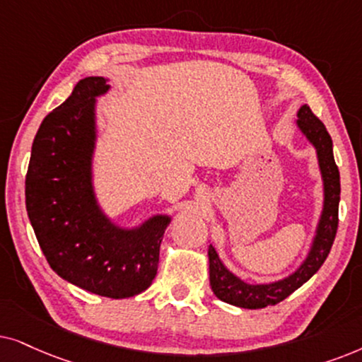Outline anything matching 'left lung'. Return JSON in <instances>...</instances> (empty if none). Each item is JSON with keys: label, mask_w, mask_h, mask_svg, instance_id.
I'll use <instances>...</instances> for the list:
<instances>
[{"label": "left lung", "mask_w": 362, "mask_h": 362, "mask_svg": "<svg viewBox=\"0 0 362 362\" xmlns=\"http://www.w3.org/2000/svg\"><path fill=\"white\" fill-rule=\"evenodd\" d=\"M298 129L305 136L313 147L316 148L317 165H320L322 178V211L313 237L311 248L306 258L296 268V272L288 274L286 278L272 283H253L243 281L237 274L231 273L221 262L214 245L209 247V268H210V286L218 300L228 305L258 310L283 301L285 298L305 285L313 274L321 268L327 255L331 252L338 231V210H339V170L332 156V141L327 134L325 124L313 114L310 105H301L298 110Z\"/></svg>", "instance_id": "obj_1"}]
</instances>
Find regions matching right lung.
Here are the masks:
<instances>
[{
    "instance_id": "1",
    "label": "right lung",
    "mask_w": 362,
    "mask_h": 362,
    "mask_svg": "<svg viewBox=\"0 0 362 362\" xmlns=\"http://www.w3.org/2000/svg\"><path fill=\"white\" fill-rule=\"evenodd\" d=\"M109 89L104 77L81 79L42 120L26 173V210L47 263L62 279L122 300L152 285L170 216L153 215L125 228L100 209L93 182L95 103Z\"/></svg>"
}]
</instances>
